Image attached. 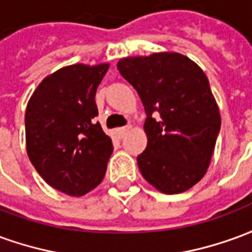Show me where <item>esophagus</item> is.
<instances>
[{"label":"esophagus","instance_id":"esophagus-1","mask_svg":"<svg viewBox=\"0 0 252 252\" xmlns=\"http://www.w3.org/2000/svg\"><path fill=\"white\" fill-rule=\"evenodd\" d=\"M129 129H131V126H121V128H117V129H116V133H117V136L119 137H123Z\"/></svg>","mask_w":252,"mask_h":252}]
</instances>
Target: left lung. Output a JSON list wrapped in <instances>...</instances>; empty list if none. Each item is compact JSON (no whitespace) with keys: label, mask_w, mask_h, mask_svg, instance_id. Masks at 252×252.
<instances>
[{"label":"left lung","mask_w":252,"mask_h":252,"mask_svg":"<svg viewBox=\"0 0 252 252\" xmlns=\"http://www.w3.org/2000/svg\"><path fill=\"white\" fill-rule=\"evenodd\" d=\"M117 68L147 113V147L137 157L143 178L166 194L193 188L209 167L221 126L205 72L178 52L123 58Z\"/></svg>","instance_id":"obj_1"}]
</instances>
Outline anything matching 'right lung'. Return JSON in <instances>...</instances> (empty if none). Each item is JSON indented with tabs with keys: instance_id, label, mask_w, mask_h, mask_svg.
<instances>
[{
	"instance_id": "right-lung-1",
	"label": "right lung",
	"mask_w": 252,
	"mask_h": 252,
	"mask_svg": "<svg viewBox=\"0 0 252 252\" xmlns=\"http://www.w3.org/2000/svg\"><path fill=\"white\" fill-rule=\"evenodd\" d=\"M109 63L59 68L31 95L25 110L27 154L54 189L79 197L102 182L113 144L105 135L95 92Z\"/></svg>"
}]
</instances>
